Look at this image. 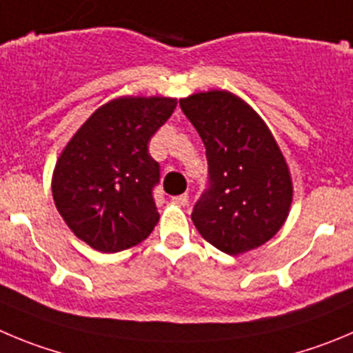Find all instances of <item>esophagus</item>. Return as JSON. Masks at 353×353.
Returning <instances> with one entry per match:
<instances>
[{
    "label": "esophagus",
    "instance_id": "obj_1",
    "mask_svg": "<svg viewBox=\"0 0 353 353\" xmlns=\"http://www.w3.org/2000/svg\"><path fill=\"white\" fill-rule=\"evenodd\" d=\"M188 200H190V196L184 193V195H177V196H172V202L177 203V205H188Z\"/></svg>",
    "mask_w": 353,
    "mask_h": 353
}]
</instances>
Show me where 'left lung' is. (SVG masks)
I'll return each mask as SVG.
<instances>
[{"instance_id":"obj_1","label":"left lung","mask_w":353,"mask_h":353,"mask_svg":"<svg viewBox=\"0 0 353 353\" xmlns=\"http://www.w3.org/2000/svg\"><path fill=\"white\" fill-rule=\"evenodd\" d=\"M179 106L202 137L209 163V186L193 207V225L230 256L268 242L292 202L291 174L270 128L226 90L193 94Z\"/></svg>"}]
</instances>
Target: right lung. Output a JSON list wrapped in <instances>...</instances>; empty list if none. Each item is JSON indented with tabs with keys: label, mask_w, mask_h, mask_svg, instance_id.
Returning a JSON list of instances; mask_svg holds the SVG:
<instances>
[{
	"label": "right lung",
	"mask_w": 353,
	"mask_h": 353,
	"mask_svg": "<svg viewBox=\"0 0 353 353\" xmlns=\"http://www.w3.org/2000/svg\"><path fill=\"white\" fill-rule=\"evenodd\" d=\"M170 97H120L99 108L61 153L52 195L71 232L101 252L148 239L160 214V165L148 144L176 110Z\"/></svg>",
	"instance_id": "obj_1"
}]
</instances>
